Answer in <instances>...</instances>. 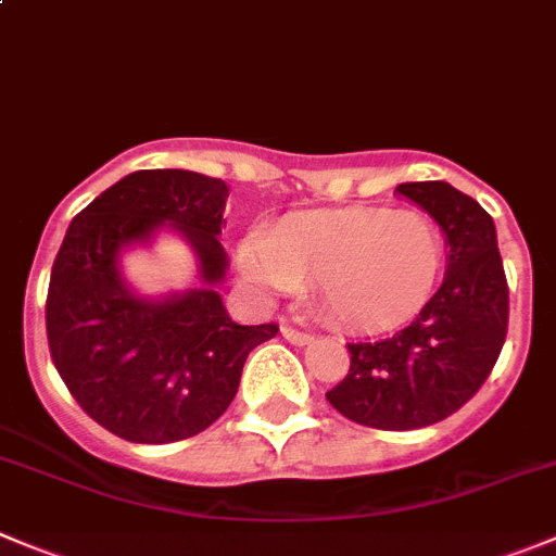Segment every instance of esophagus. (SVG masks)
<instances>
[{
	"label": "esophagus",
	"instance_id": "obj_1",
	"mask_svg": "<svg viewBox=\"0 0 556 556\" xmlns=\"http://www.w3.org/2000/svg\"><path fill=\"white\" fill-rule=\"evenodd\" d=\"M282 334H285V340H290L293 345H307V342H313V334L293 329V326H282Z\"/></svg>",
	"mask_w": 556,
	"mask_h": 556
}]
</instances>
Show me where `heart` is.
<instances>
[{
	"instance_id": "heart-1",
	"label": "heart",
	"mask_w": 556,
	"mask_h": 556,
	"mask_svg": "<svg viewBox=\"0 0 556 556\" xmlns=\"http://www.w3.org/2000/svg\"><path fill=\"white\" fill-rule=\"evenodd\" d=\"M254 288L290 293L315 279L318 304L337 324L383 329L428 304L444 268V236L428 214L389 207L307 211L238 247Z\"/></svg>"
}]
</instances>
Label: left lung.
<instances>
[{"mask_svg": "<svg viewBox=\"0 0 556 556\" xmlns=\"http://www.w3.org/2000/svg\"><path fill=\"white\" fill-rule=\"evenodd\" d=\"M447 247L442 288L406 329L351 342V370L326 401L354 422L417 430L458 412L494 370L507 334V279L489 211L444 180L401 184Z\"/></svg>", "mask_w": 556, "mask_h": 556, "instance_id": "obj_1", "label": "left lung"}]
</instances>
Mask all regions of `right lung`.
Listing matches in <instances>:
<instances>
[{"label":"right lung","instance_id":"obj_1","mask_svg":"<svg viewBox=\"0 0 556 556\" xmlns=\"http://www.w3.org/2000/svg\"><path fill=\"white\" fill-rule=\"evenodd\" d=\"M225 180L189 169H139L109 186L71 222L51 268L46 331L56 372L81 408L137 444L180 442L232 403L249 351L274 324L241 326L219 285ZM178 231L195 254L186 291L144 296L122 274V254Z\"/></svg>","mask_w":556,"mask_h":556}]
</instances>
